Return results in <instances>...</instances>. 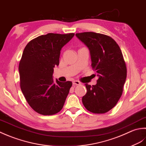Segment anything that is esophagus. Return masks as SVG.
<instances>
[{"label": "esophagus", "mask_w": 146, "mask_h": 146, "mask_svg": "<svg viewBox=\"0 0 146 146\" xmlns=\"http://www.w3.org/2000/svg\"><path fill=\"white\" fill-rule=\"evenodd\" d=\"M72 84H73V85H79V84H81V82L78 81H74L72 82Z\"/></svg>", "instance_id": "34e87169"}]
</instances>
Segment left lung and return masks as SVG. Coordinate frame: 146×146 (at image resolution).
<instances>
[{
	"mask_svg": "<svg viewBox=\"0 0 146 146\" xmlns=\"http://www.w3.org/2000/svg\"><path fill=\"white\" fill-rule=\"evenodd\" d=\"M90 50L91 66L98 79L96 85L86 84L82 98L85 108L94 113H105L116 105L127 77V67L118 44L108 36L94 32L76 33Z\"/></svg>",
	"mask_w": 146,
	"mask_h": 146,
	"instance_id": "8db88e82",
	"label": "left lung"
}]
</instances>
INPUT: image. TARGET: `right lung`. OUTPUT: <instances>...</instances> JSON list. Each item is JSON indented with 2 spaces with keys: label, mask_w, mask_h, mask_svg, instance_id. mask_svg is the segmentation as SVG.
Masks as SVG:
<instances>
[{
  "label": "right lung",
  "mask_w": 146,
  "mask_h": 146,
  "mask_svg": "<svg viewBox=\"0 0 146 146\" xmlns=\"http://www.w3.org/2000/svg\"><path fill=\"white\" fill-rule=\"evenodd\" d=\"M74 36L41 35L24 50L19 65L21 89L29 106L41 115H54L63 108L72 82L53 81V68L59 65L62 47Z\"/></svg>",
  "instance_id": "1"
}]
</instances>
